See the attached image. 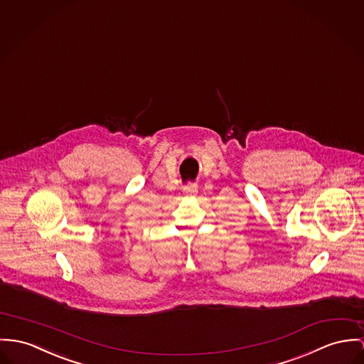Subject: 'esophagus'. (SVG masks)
I'll return each instance as SVG.
<instances>
[{"label": "esophagus", "mask_w": 364, "mask_h": 364, "mask_svg": "<svg viewBox=\"0 0 364 364\" xmlns=\"http://www.w3.org/2000/svg\"><path fill=\"white\" fill-rule=\"evenodd\" d=\"M184 193L188 196H196V193H198V186H196V184H188L187 187H184Z\"/></svg>", "instance_id": "34e87169"}]
</instances>
